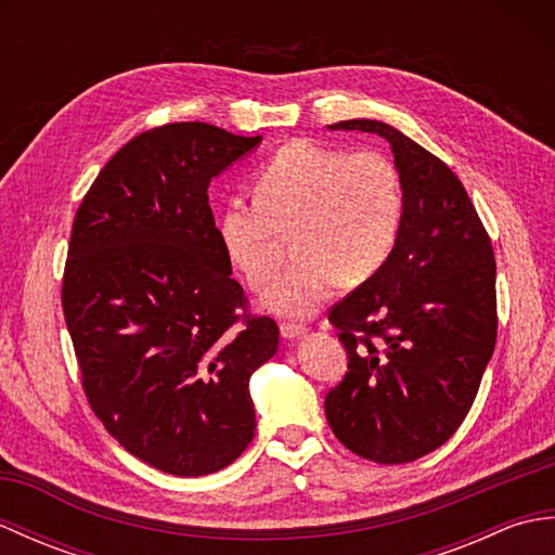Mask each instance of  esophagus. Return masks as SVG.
I'll use <instances>...</instances> for the list:
<instances>
[{
	"instance_id": "obj_1",
	"label": "esophagus",
	"mask_w": 555,
	"mask_h": 555,
	"mask_svg": "<svg viewBox=\"0 0 555 555\" xmlns=\"http://www.w3.org/2000/svg\"><path fill=\"white\" fill-rule=\"evenodd\" d=\"M305 332H308V328H305L302 324H296V322L281 324V336H284L286 340H298L305 336Z\"/></svg>"
}]
</instances>
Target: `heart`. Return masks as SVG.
I'll return each instance as SVG.
<instances>
[{
	"instance_id": "1",
	"label": "heart",
	"mask_w": 555,
	"mask_h": 555,
	"mask_svg": "<svg viewBox=\"0 0 555 555\" xmlns=\"http://www.w3.org/2000/svg\"><path fill=\"white\" fill-rule=\"evenodd\" d=\"M255 199H231L219 238L247 286L279 274L286 235L300 262L281 276L262 305L274 314L310 317L344 284L379 274L403 221V185L382 152H346L293 140L257 173Z\"/></svg>"
}]
</instances>
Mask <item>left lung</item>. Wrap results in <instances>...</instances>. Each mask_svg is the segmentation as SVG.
Here are the masks:
<instances>
[{
    "label": "left lung",
    "instance_id": "8db88e82",
    "mask_svg": "<svg viewBox=\"0 0 555 555\" xmlns=\"http://www.w3.org/2000/svg\"><path fill=\"white\" fill-rule=\"evenodd\" d=\"M328 128L391 145L403 221L379 274L328 314L348 372L324 400L326 420L360 457L412 463L463 424L493 356V247L457 176L415 140L374 119Z\"/></svg>",
    "mask_w": 555,
    "mask_h": 555
}]
</instances>
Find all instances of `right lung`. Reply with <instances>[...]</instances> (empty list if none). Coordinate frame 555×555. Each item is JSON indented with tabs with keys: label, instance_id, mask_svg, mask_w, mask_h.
<instances>
[{
	"label": "right lung",
	"instance_id": "1",
	"mask_svg": "<svg viewBox=\"0 0 555 555\" xmlns=\"http://www.w3.org/2000/svg\"><path fill=\"white\" fill-rule=\"evenodd\" d=\"M262 143L199 121L140 133L76 211L62 305L90 408L128 453L219 473L255 436L250 376L279 326L245 293L209 209L211 179Z\"/></svg>",
	"mask_w": 555,
	"mask_h": 555
}]
</instances>
